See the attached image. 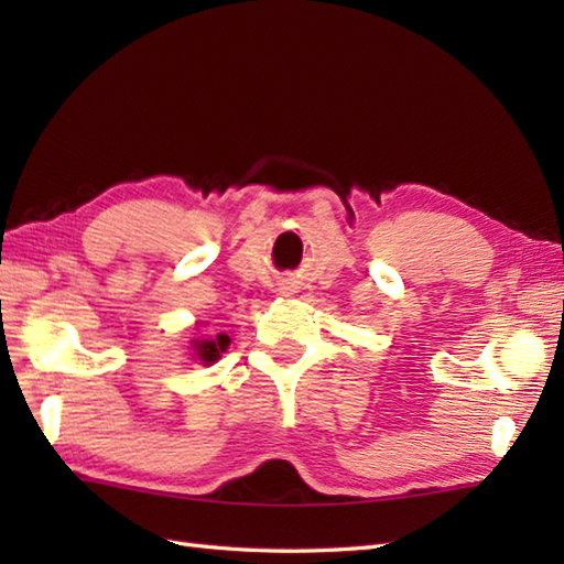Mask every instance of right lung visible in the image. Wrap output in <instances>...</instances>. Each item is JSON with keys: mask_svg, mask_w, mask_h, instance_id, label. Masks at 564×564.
Segmentation results:
<instances>
[{"mask_svg": "<svg viewBox=\"0 0 564 564\" xmlns=\"http://www.w3.org/2000/svg\"><path fill=\"white\" fill-rule=\"evenodd\" d=\"M227 344H230V337L227 334H218L215 339H194L191 341V349H194L196 358L200 364H215L220 358V354L227 349Z\"/></svg>", "mask_w": 564, "mask_h": 564, "instance_id": "add662e5", "label": "right lung"}]
</instances>
